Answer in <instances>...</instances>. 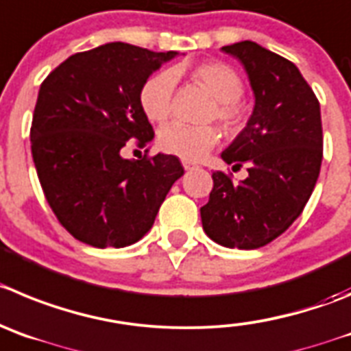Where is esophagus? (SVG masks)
Instances as JSON below:
<instances>
[{
    "mask_svg": "<svg viewBox=\"0 0 351 351\" xmlns=\"http://www.w3.org/2000/svg\"><path fill=\"white\" fill-rule=\"evenodd\" d=\"M182 165H183V168H185V171H191V169L197 168V165H194V162H191V160H185V159L182 160Z\"/></svg>",
    "mask_w": 351,
    "mask_h": 351,
    "instance_id": "34e87169",
    "label": "esophagus"
}]
</instances>
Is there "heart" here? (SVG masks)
Segmentation results:
<instances>
[{"label":"heart","instance_id":"1","mask_svg":"<svg viewBox=\"0 0 351 351\" xmlns=\"http://www.w3.org/2000/svg\"><path fill=\"white\" fill-rule=\"evenodd\" d=\"M182 72V69H176ZM192 80L201 83L215 97V106L209 109V119L220 121L227 130H237L245 116L241 97L244 83L235 69L223 62H202L191 69ZM176 74L169 69L147 77L138 93L140 107L150 121L168 119L173 107V93ZM220 135L211 124L191 126L183 123H169L159 130L157 143L160 150L185 160H199L216 145Z\"/></svg>","mask_w":351,"mask_h":351}]
</instances>
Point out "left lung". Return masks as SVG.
<instances>
[{"instance_id":"obj_1","label":"left lung","mask_w":351,"mask_h":351,"mask_svg":"<svg viewBox=\"0 0 351 351\" xmlns=\"http://www.w3.org/2000/svg\"><path fill=\"white\" fill-rule=\"evenodd\" d=\"M221 50L241 60L254 93L253 114L221 159L234 168L245 162L250 175L234 183L213 173L202 228L225 247L256 250L293 225L315 189L324 140L320 104L287 58L253 41Z\"/></svg>"}]
</instances>
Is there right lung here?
Returning a JSON list of instances; mask_svg holds the SVG:
<instances>
[{"instance_id":"add662e5","label":"right lung","mask_w":351,"mask_h":351,"mask_svg":"<svg viewBox=\"0 0 351 351\" xmlns=\"http://www.w3.org/2000/svg\"><path fill=\"white\" fill-rule=\"evenodd\" d=\"M176 55L107 43L71 55L41 83L32 159L48 204L77 241L100 250L135 244L183 175L176 156H121L128 140L138 147L152 142L140 88Z\"/></svg>"}]
</instances>
